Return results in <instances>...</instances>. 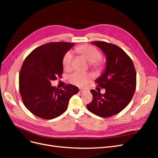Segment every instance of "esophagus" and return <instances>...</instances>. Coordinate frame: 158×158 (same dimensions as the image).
<instances>
[{"mask_svg":"<svg viewBox=\"0 0 158 158\" xmlns=\"http://www.w3.org/2000/svg\"><path fill=\"white\" fill-rule=\"evenodd\" d=\"M86 92V90H85V89H82V88L80 89V92L83 93V92Z\"/></svg>","mask_w":158,"mask_h":158,"instance_id":"34e87169","label":"esophagus"}]
</instances>
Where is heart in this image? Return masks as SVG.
<instances>
[{
	"label": "heart",
	"mask_w": 158,
	"mask_h": 158,
	"mask_svg": "<svg viewBox=\"0 0 158 158\" xmlns=\"http://www.w3.org/2000/svg\"><path fill=\"white\" fill-rule=\"evenodd\" d=\"M76 51L91 63L93 68H100L101 63H99V60L102 58V54L95 47L89 45H83L76 47ZM72 61H73L72 52L70 51L66 52L63 58V66L64 69L69 70L71 68ZM91 79H92V75L90 74L81 73L79 72H76L69 77L70 82L79 87L85 86Z\"/></svg>",
	"instance_id": "heart-1"
}]
</instances>
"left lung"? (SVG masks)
Wrapping results in <instances>:
<instances>
[{
	"mask_svg": "<svg viewBox=\"0 0 158 158\" xmlns=\"http://www.w3.org/2000/svg\"><path fill=\"white\" fill-rule=\"evenodd\" d=\"M91 43L106 56V68L95 80L106 92L102 94L91 90L93 99L86 107L99 117H109L121 112L131 102L136 86V70L131 59L119 47L103 41Z\"/></svg>",
	"mask_w": 158,
	"mask_h": 158,
	"instance_id": "1",
	"label": "left lung"
}]
</instances>
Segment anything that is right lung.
<instances>
[{
	"mask_svg": "<svg viewBox=\"0 0 158 158\" xmlns=\"http://www.w3.org/2000/svg\"><path fill=\"white\" fill-rule=\"evenodd\" d=\"M74 44L49 43L30 52L19 75V89L26 107L35 116L52 119L67 109L69 100L79 88L68 84L63 89L51 84L63 72V58Z\"/></svg>",
	"mask_w": 158,
	"mask_h": 158,
	"instance_id": "1",
	"label": "right lung"
}]
</instances>
